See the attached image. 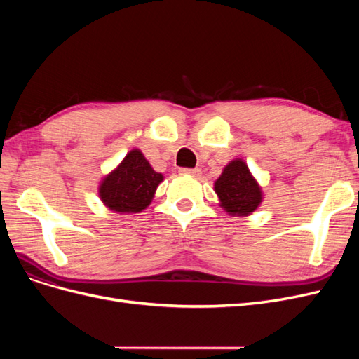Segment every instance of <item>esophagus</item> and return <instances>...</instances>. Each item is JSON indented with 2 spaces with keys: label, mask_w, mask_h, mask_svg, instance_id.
I'll use <instances>...</instances> for the list:
<instances>
[{
  "label": "esophagus",
  "mask_w": 359,
  "mask_h": 359,
  "mask_svg": "<svg viewBox=\"0 0 359 359\" xmlns=\"http://www.w3.org/2000/svg\"><path fill=\"white\" fill-rule=\"evenodd\" d=\"M182 173H189L191 177H199L201 175V169H181Z\"/></svg>",
  "instance_id": "34e87169"
}]
</instances>
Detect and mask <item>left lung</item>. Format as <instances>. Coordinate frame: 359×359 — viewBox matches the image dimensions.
Returning <instances> with one entry per match:
<instances>
[{
    "label": "left lung",
    "instance_id": "8db88e82",
    "mask_svg": "<svg viewBox=\"0 0 359 359\" xmlns=\"http://www.w3.org/2000/svg\"><path fill=\"white\" fill-rule=\"evenodd\" d=\"M220 206L231 215L245 217L255 212L264 199L262 190L241 158L232 160L214 182Z\"/></svg>",
    "mask_w": 359,
    "mask_h": 359
}]
</instances>
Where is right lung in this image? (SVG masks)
<instances>
[{"instance_id": "right-lung-1", "label": "right lung", "mask_w": 359, "mask_h": 359, "mask_svg": "<svg viewBox=\"0 0 359 359\" xmlns=\"http://www.w3.org/2000/svg\"><path fill=\"white\" fill-rule=\"evenodd\" d=\"M163 175L139 149H132L100 182L99 196L111 211L130 214L145 210L154 198Z\"/></svg>"}]
</instances>
